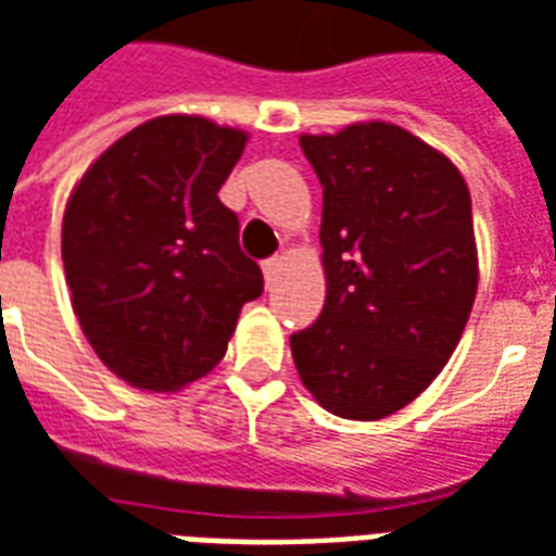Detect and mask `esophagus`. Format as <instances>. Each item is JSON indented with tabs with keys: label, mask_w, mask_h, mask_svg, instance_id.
I'll use <instances>...</instances> for the list:
<instances>
[{
	"label": "esophagus",
	"mask_w": 556,
	"mask_h": 556,
	"mask_svg": "<svg viewBox=\"0 0 556 556\" xmlns=\"http://www.w3.org/2000/svg\"><path fill=\"white\" fill-rule=\"evenodd\" d=\"M281 266H283L281 257H273V261L263 263V275H266V281H275V275L281 273Z\"/></svg>",
	"instance_id": "obj_1"
}]
</instances>
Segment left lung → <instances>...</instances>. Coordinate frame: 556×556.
<instances>
[{"mask_svg":"<svg viewBox=\"0 0 556 556\" xmlns=\"http://www.w3.org/2000/svg\"><path fill=\"white\" fill-rule=\"evenodd\" d=\"M323 184L325 307L290 337L295 369L342 419L375 421L431 387L478 293L471 195L460 169L381 119L302 135Z\"/></svg>","mask_w":556,"mask_h":556,"instance_id":"left-lung-1","label":"left lung"}]
</instances>
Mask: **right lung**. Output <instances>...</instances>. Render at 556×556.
I'll list each match as a JSON object with an SVG mask.
<instances>
[{"label":"right lung","instance_id":"obj_1","mask_svg":"<svg viewBox=\"0 0 556 556\" xmlns=\"http://www.w3.org/2000/svg\"><path fill=\"white\" fill-rule=\"evenodd\" d=\"M249 135L166 114L108 146L66 199L70 302L99 361L146 392H178L228 352L240 311L263 293L219 187Z\"/></svg>","mask_w":556,"mask_h":556}]
</instances>
